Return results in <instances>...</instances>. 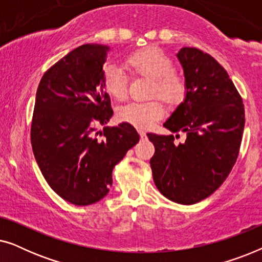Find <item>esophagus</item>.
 <instances>
[{"label": "esophagus", "instance_id": "34e87169", "mask_svg": "<svg viewBox=\"0 0 262 262\" xmlns=\"http://www.w3.org/2000/svg\"><path fill=\"white\" fill-rule=\"evenodd\" d=\"M138 132H139V136H141V138L142 139H145L146 138V134L143 130H138Z\"/></svg>", "mask_w": 262, "mask_h": 262}]
</instances>
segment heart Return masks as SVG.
<instances>
[{
    "mask_svg": "<svg viewBox=\"0 0 262 262\" xmlns=\"http://www.w3.org/2000/svg\"><path fill=\"white\" fill-rule=\"evenodd\" d=\"M126 67L131 73L152 78L151 95H160L166 101L173 102L182 98L185 84L177 74L173 73L171 59L163 51L156 48H145L131 53L126 58ZM126 75L119 67L107 64L103 68L102 83L107 94L116 100L126 99ZM164 106L159 100L149 102H132L121 107L118 117L121 121L138 128L151 127L162 119Z\"/></svg>",
    "mask_w": 262,
    "mask_h": 262,
    "instance_id": "obj_1",
    "label": "heart"
}]
</instances>
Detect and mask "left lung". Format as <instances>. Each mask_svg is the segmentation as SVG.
<instances>
[{"mask_svg":"<svg viewBox=\"0 0 262 262\" xmlns=\"http://www.w3.org/2000/svg\"><path fill=\"white\" fill-rule=\"evenodd\" d=\"M185 99L163 126L186 134H148L155 145L150 160L156 187L171 202L191 205L207 198L225 181L237 160L245 128V107L223 67L209 53L182 48Z\"/></svg>","mask_w":262,"mask_h":262,"instance_id":"8db88e82","label":"left lung"}]
</instances>
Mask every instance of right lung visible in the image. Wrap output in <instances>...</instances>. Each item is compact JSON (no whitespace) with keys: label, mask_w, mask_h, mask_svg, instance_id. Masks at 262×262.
<instances>
[{"label":"right lung","mask_w":262,"mask_h":262,"mask_svg":"<svg viewBox=\"0 0 262 262\" xmlns=\"http://www.w3.org/2000/svg\"><path fill=\"white\" fill-rule=\"evenodd\" d=\"M110 48L85 44L64 56L41 77L31 127L32 149L53 191L75 205H91L112 186V170L139 141L132 125L103 127L113 116L102 83Z\"/></svg>","instance_id":"right-lung-1"}]
</instances>
